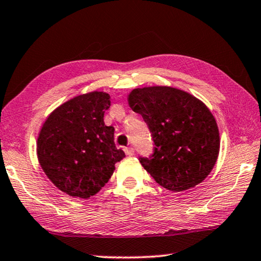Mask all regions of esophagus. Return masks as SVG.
Wrapping results in <instances>:
<instances>
[{"mask_svg":"<svg viewBox=\"0 0 261 261\" xmlns=\"http://www.w3.org/2000/svg\"><path fill=\"white\" fill-rule=\"evenodd\" d=\"M124 152H125L126 155H129V156L135 155V149H134V147H125V148H124Z\"/></svg>","mask_w":261,"mask_h":261,"instance_id":"1","label":"esophagus"}]
</instances>
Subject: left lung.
Returning <instances> with one entry per match:
<instances>
[{"label": "left lung", "mask_w": 261, "mask_h": 261, "mask_svg": "<svg viewBox=\"0 0 261 261\" xmlns=\"http://www.w3.org/2000/svg\"><path fill=\"white\" fill-rule=\"evenodd\" d=\"M127 100L151 131L153 153L139 161L155 182L171 191L201 183L220 151L219 129L210 109L193 95L168 86L135 88Z\"/></svg>", "instance_id": "left-lung-1"}]
</instances>
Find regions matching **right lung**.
<instances>
[{
	"label": "right lung",
	"mask_w": 261,
	"mask_h": 261,
	"mask_svg": "<svg viewBox=\"0 0 261 261\" xmlns=\"http://www.w3.org/2000/svg\"><path fill=\"white\" fill-rule=\"evenodd\" d=\"M110 96L103 92L78 95L53 112L39 134L40 166L56 188L71 197L98 193L125 156L114 143V127L105 125Z\"/></svg>",
	"instance_id": "add662e5"
}]
</instances>
